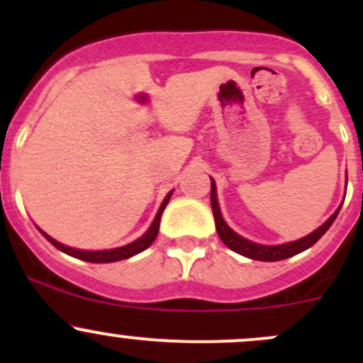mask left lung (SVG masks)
<instances>
[{
  "label": "left lung",
  "instance_id": "1",
  "mask_svg": "<svg viewBox=\"0 0 363 363\" xmlns=\"http://www.w3.org/2000/svg\"><path fill=\"white\" fill-rule=\"evenodd\" d=\"M211 205H212V212H214V219H216V230H218L219 239L225 242V246H228L230 250L239 252V255L247 256L251 259H258V262H279V259H286L290 256L298 255V252L306 251L307 247L314 246L318 240L323 237V233L327 232L328 228L332 226V223L335 221L337 218L340 207L323 225L320 226L318 230H314L313 233H309L303 239L295 240V242H288V244H281V246H262V244H255L251 240L242 239L240 235H237L232 228L225 223V219L221 218V212H219V205H218V199H216V184L214 181H211Z\"/></svg>",
  "mask_w": 363,
  "mask_h": 363
}]
</instances>
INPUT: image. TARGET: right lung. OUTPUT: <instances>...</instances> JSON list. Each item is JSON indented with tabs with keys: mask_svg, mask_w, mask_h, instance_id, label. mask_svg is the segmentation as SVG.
Masks as SVG:
<instances>
[{
	"mask_svg": "<svg viewBox=\"0 0 363 363\" xmlns=\"http://www.w3.org/2000/svg\"><path fill=\"white\" fill-rule=\"evenodd\" d=\"M172 196V191L168 193L167 196H164L163 203H161L158 214H156L155 221H152L151 228L147 230V232L144 233V235L140 237V239H137L135 242L128 244V246H123V247H117V250H111V251H80V250H73V247H67L63 246V244H60L57 240H54L52 237H49L47 233H43V237H45L47 240H49L50 244H52L54 247H57L60 251L67 252L69 256H75V258L79 259H84V262H91V263H111V262H119V259H126V258H131V256L138 255V252H142L144 250H147L149 246H151L152 242H155L156 235H158V230H160V219H161V214H163L164 207H167L168 200H170Z\"/></svg>",
	"mask_w": 363,
	"mask_h": 363,
	"instance_id": "add662e5",
	"label": "right lung"
}]
</instances>
